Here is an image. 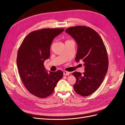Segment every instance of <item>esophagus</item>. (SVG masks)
<instances>
[{"instance_id":"1","label":"esophagus","mask_w":125,"mask_h":125,"mask_svg":"<svg viewBox=\"0 0 125 125\" xmlns=\"http://www.w3.org/2000/svg\"><path fill=\"white\" fill-rule=\"evenodd\" d=\"M70 73L68 71H63V75H69Z\"/></svg>"}]
</instances>
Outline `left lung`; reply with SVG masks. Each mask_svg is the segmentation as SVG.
I'll return each instance as SVG.
<instances>
[{
    "label": "left lung",
    "mask_w": 125,
    "mask_h": 125,
    "mask_svg": "<svg viewBox=\"0 0 125 125\" xmlns=\"http://www.w3.org/2000/svg\"><path fill=\"white\" fill-rule=\"evenodd\" d=\"M65 31L78 45L75 60L83 62L84 73L74 72L76 78L73 89L79 95L87 96L95 91L103 82L108 70L107 50L101 37L95 30L85 26H76Z\"/></svg>",
    "instance_id": "left-lung-1"
}]
</instances>
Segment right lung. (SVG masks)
Masks as SVG:
<instances>
[{"label": "right lung", "mask_w": 125, "mask_h": 125, "mask_svg": "<svg viewBox=\"0 0 125 125\" xmlns=\"http://www.w3.org/2000/svg\"><path fill=\"white\" fill-rule=\"evenodd\" d=\"M64 29L46 28L30 33L19 48L17 58L18 69L26 89L40 98L48 97L53 93L63 72L48 73L44 61L50 56V48L55 37Z\"/></svg>", "instance_id": "1"}]
</instances>
